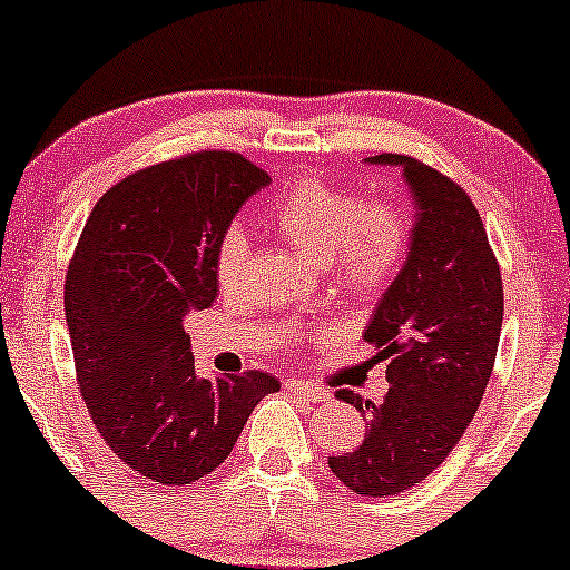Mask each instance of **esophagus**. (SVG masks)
<instances>
[{"mask_svg": "<svg viewBox=\"0 0 570 570\" xmlns=\"http://www.w3.org/2000/svg\"><path fill=\"white\" fill-rule=\"evenodd\" d=\"M287 391H291L293 396H302V400H307V402H328V400H332V391L317 389V385L304 383V381H287Z\"/></svg>", "mask_w": 570, "mask_h": 570, "instance_id": "esophagus-1", "label": "esophagus"}]
</instances>
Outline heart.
<instances>
[{
  "label": "heart",
  "instance_id": "obj_1",
  "mask_svg": "<svg viewBox=\"0 0 570 570\" xmlns=\"http://www.w3.org/2000/svg\"><path fill=\"white\" fill-rule=\"evenodd\" d=\"M266 225L304 258L323 263L334 285L370 302L400 279L413 249V214L396 195L361 200L351 187L304 176L268 204ZM249 244L238 228L225 230L214 255L219 291H234Z\"/></svg>",
  "mask_w": 570,
  "mask_h": 570
}]
</instances>
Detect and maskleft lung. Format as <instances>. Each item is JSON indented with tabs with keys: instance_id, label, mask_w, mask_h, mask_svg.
Segmentation results:
<instances>
[{
	"instance_id": "left-lung-1",
	"label": "left lung",
	"mask_w": 570,
	"mask_h": 570,
	"mask_svg": "<svg viewBox=\"0 0 570 570\" xmlns=\"http://www.w3.org/2000/svg\"><path fill=\"white\" fill-rule=\"evenodd\" d=\"M370 163L405 170L413 249L364 332L389 358V394L372 405L336 391L366 410V434L356 451L328 456V468L361 498H389L440 468L473 421L498 356L503 277L481 214L456 181L405 155Z\"/></svg>"
}]
</instances>
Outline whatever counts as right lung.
<instances>
[{
	"label": "right lung",
	"mask_w": 570,
	"mask_h": 570,
	"mask_svg": "<svg viewBox=\"0 0 570 570\" xmlns=\"http://www.w3.org/2000/svg\"><path fill=\"white\" fill-rule=\"evenodd\" d=\"M268 174L236 151H193L108 189L65 279L72 358L91 424L127 468L185 487L228 459L268 372L198 377L185 315L217 298L214 255Z\"/></svg>",
	"instance_id": "add662e5"
}]
</instances>
